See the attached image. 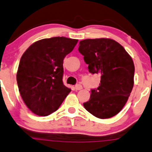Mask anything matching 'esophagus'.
<instances>
[{"instance_id": "34e87169", "label": "esophagus", "mask_w": 152, "mask_h": 152, "mask_svg": "<svg viewBox=\"0 0 152 152\" xmlns=\"http://www.w3.org/2000/svg\"><path fill=\"white\" fill-rule=\"evenodd\" d=\"M74 89L76 90V91H79V90L82 89V86L79 84V85H76V86L74 87Z\"/></svg>"}]
</instances>
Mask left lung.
<instances>
[{"label":"left lung","instance_id":"1","mask_svg":"<svg viewBox=\"0 0 152 152\" xmlns=\"http://www.w3.org/2000/svg\"><path fill=\"white\" fill-rule=\"evenodd\" d=\"M91 73L101 75L99 86L91 90L83 103L89 113L99 119L117 115L123 109L134 87L133 60L121 45L110 39H85L79 42Z\"/></svg>","mask_w":152,"mask_h":152}]
</instances>
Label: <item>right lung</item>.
I'll return each instance as SVG.
<instances>
[{
  "label": "right lung",
  "mask_w": 152,
  "mask_h": 152,
  "mask_svg": "<svg viewBox=\"0 0 152 152\" xmlns=\"http://www.w3.org/2000/svg\"><path fill=\"white\" fill-rule=\"evenodd\" d=\"M77 39L53 37L35 42L20 58L17 79L19 92L28 108L36 115H50L71 91L63 84V60Z\"/></svg>",
  "instance_id": "right-lung-1"
}]
</instances>
